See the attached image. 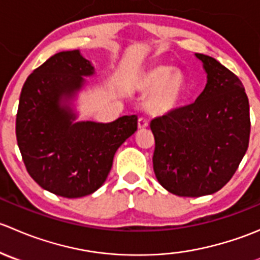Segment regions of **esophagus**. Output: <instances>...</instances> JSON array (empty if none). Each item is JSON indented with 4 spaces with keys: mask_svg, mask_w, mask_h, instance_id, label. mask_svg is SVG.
<instances>
[{
    "mask_svg": "<svg viewBox=\"0 0 260 260\" xmlns=\"http://www.w3.org/2000/svg\"><path fill=\"white\" fill-rule=\"evenodd\" d=\"M148 127V120L146 119V118H143V117H141V118H138V128H147Z\"/></svg>",
    "mask_w": 260,
    "mask_h": 260,
    "instance_id": "obj_1",
    "label": "esophagus"
}]
</instances>
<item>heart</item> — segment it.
Masks as SVG:
<instances>
[{
    "label": "heart",
    "mask_w": 260,
    "mask_h": 260,
    "mask_svg": "<svg viewBox=\"0 0 260 260\" xmlns=\"http://www.w3.org/2000/svg\"><path fill=\"white\" fill-rule=\"evenodd\" d=\"M136 88L147 91L145 107L153 114H164L176 108L187 90V80L171 65L157 64L146 68L135 83Z\"/></svg>",
    "instance_id": "b5f03b06"
}]
</instances>
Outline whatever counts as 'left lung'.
Returning <instances> with one entry per match:
<instances>
[{"instance_id": "obj_1", "label": "left lung", "mask_w": 260, "mask_h": 260, "mask_svg": "<svg viewBox=\"0 0 260 260\" xmlns=\"http://www.w3.org/2000/svg\"><path fill=\"white\" fill-rule=\"evenodd\" d=\"M208 84L192 104L151 122L153 170L177 196L200 198L224 187L249 146V101L239 78L214 57L195 54Z\"/></svg>"}]
</instances>
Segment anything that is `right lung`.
Segmentation results:
<instances>
[{"mask_svg": "<svg viewBox=\"0 0 260 260\" xmlns=\"http://www.w3.org/2000/svg\"><path fill=\"white\" fill-rule=\"evenodd\" d=\"M94 73L79 50L61 51L34 70L22 86L16 138L28 175L68 199L93 193L106 181L115 151L137 131V117L112 123L77 122L61 99H70Z\"/></svg>", "mask_w": 260, "mask_h": 260, "instance_id": "add662e5", "label": "right lung"}]
</instances>
